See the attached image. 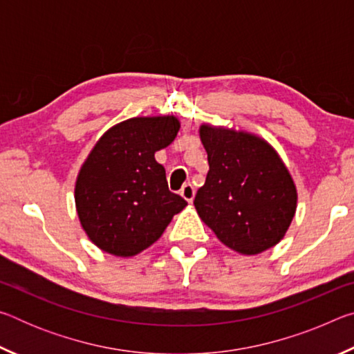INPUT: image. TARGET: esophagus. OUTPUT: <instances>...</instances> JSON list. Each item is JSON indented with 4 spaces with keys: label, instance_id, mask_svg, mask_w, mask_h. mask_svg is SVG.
<instances>
[{
    "label": "esophagus",
    "instance_id": "obj_1",
    "mask_svg": "<svg viewBox=\"0 0 354 354\" xmlns=\"http://www.w3.org/2000/svg\"><path fill=\"white\" fill-rule=\"evenodd\" d=\"M181 195H183V198L187 200L189 203L194 201V196H195L194 185H192V184H184L183 189H181Z\"/></svg>",
    "mask_w": 354,
    "mask_h": 354
}]
</instances>
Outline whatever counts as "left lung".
<instances>
[{
    "label": "left lung",
    "mask_w": 354,
    "mask_h": 354,
    "mask_svg": "<svg viewBox=\"0 0 354 354\" xmlns=\"http://www.w3.org/2000/svg\"><path fill=\"white\" fill-rule=\"evenodd\" d=\"M206 183L194 205L221 243L241 254L272 248L289 230L297 189L278 153L253 134L201 124Z\"/></svg>",
    "instance_id": "left-lung-1"
}]
</instances>
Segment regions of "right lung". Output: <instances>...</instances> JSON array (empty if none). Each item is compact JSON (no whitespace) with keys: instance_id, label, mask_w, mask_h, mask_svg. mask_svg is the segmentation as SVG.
Segmentation results:
<instances>
[{"instance_id":"add662e5","label":"right lung","mask_w":354,"mask_h":354,"mask_svg":"<svg viewBox=\"0 0 354 354\" xmlns=\"http://www.w3.org/2000/svg\"><path fill=\"white\" fill-rule=\"evenodd\" d=\"M176 117H136L106 131L76 179L75 201L88 239L106 253L134 256L187 206L167 184L154 153L175 140Z\"/></svg>"}]
</instances>
